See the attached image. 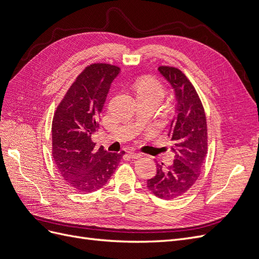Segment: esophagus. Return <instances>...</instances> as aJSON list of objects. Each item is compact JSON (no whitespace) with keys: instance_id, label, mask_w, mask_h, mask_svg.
Instances as JSON below:
<instances>
[{"instance_id":"obj_1","label":"esophagus","mask_w":259,"mask_h":259,"mask_svg":"<svg viewBox=\"0 0 259 259\" xmlns=\"http://www.w3.org/2000/svg\"><path fill=\"white\" fill-rule=\"evenodd\" d=\"M128 155L131 156L132 159H138V158H142V156H143L142 153L135 152V151H128Z\"/></svg>"}]
</instances>
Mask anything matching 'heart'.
<instances>
[{
    "mask_svg": "<svg viewBox=\"0 0 259 259\" xmlns=\"http://www.w3.org/2000/svg\"><path fill=\"white\" fill-rule=\"evenodd\" d=\"M136 92L137 95H149L158 97L160 100L164 96V86L163 84L154 76L147 75L143 76L136 82Z\"/></svg>",
    "mask_w": 259,
    "mask_h": 259,
    "instance_id": "b5f03b06",
    "label": "heart"
}]
</instances>
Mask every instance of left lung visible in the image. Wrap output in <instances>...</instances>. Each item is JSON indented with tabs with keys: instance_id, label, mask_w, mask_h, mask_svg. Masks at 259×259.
Segmentation results:
<instances>
[{
	"instance_id": "8db88e82",
	"label": "left lung",
	"mask_w": 259,
	"mask_h": 259,
	"mask_svg": "<svg viewBox=\"0 0 259 259\" xmlns=\"http://www.w3.org/2000/svg\"><path fill=\"white\" fill-rule=\"evenodd\" d=\"M160 73L173 88L176 113L169 125L174 162L156 164V174L147 180V188L164 200L182 197L197 182L207 153V124L204 108L192 83L175 67L161 66Z\"/></svg>"
}]
</instances>
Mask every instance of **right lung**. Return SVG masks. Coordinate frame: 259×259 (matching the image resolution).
<instances>
[{
	"label": "right lung",
	"mask_w": 259,
	"mask_h": 259,
	"mask_svg": "<svg viewBox=\"0 0 259 259\" xmlns=\"http://www.w3.org/2000/svg\"><path fill=\"white\" fill-rule=\"evenodd\" d=\"M119 72L120 68L110 64L88 66L55 111L53 158L67 185L79 192H92L105 186L125 153L107 152L104 147L97 149L92 140L109 89Z\"/></svg>",
	"instance_id": "obj_1"
}]
</instances>
